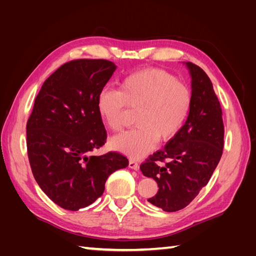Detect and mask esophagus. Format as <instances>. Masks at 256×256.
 Here are the masks:
<instances>
[{"mask_svg":"<svg viewBox=\"0 0 256 256\" xmlns=\"http://www.w3.org/2000/svg\"><path fill=\"white\" fill-rule=\"evenodd\" d=\"M128 167L131 168V170H138L140 166H138V162L136 160H130V162H128Z\"/></svg>","mask_w":256,"mask_h":256,"instance_id":"1","label":"esophagus"}]
</instances>
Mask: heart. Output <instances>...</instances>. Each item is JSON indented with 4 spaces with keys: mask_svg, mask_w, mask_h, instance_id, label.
<instances>
[{
    "mask_svg": "<svg viewBox=\"0 0 256 256\" xmlns=\"http://www.w3.org/2000/svg\"><path fill=\"white\" fill-rule=\"evenodd\" d=\"M103 122L118 133L130 111H138L135 128L111 140V146L134 158L148 153L160 140L165 143L180 131L192 108V91L174 74L148 68L124 77L120 89L103 88L96 99Z\"/></svg>",
    "mask_w": 256,
    "mask_h": 256,
    "instance_id": "b5f03b06",
    "label": "heart"
}]
</instances>
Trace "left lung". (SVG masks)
<instances>
[{
	"mask_svg": "<svg viewBox=\"0 0 256 256\" xmlns=\"http://www.w3.org/2000/svg\"><path fill=\"white\" fill-rule=\"evenodd\" d=\"M187 67L192 79L187 121L164 148L140 166L143 175L158 186L148 201L167 212L184 209L206 186L224 145L222 108L211 80L197 64L187 62Z\"/></svg>",
	"mask_w": 256,
	"mask_h": 256,
	"instance_id": "left-lung-1",
	"label": "left lung"
}]
</instances>
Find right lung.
I'll return each mask as SVG.
<instances>
[{
    "mask_svg": "<svg viewBox=\"0 0 256 256\" xmlns=\"http://www.w3.org/2000/svg\"><path fill=\"white\" fill-rule=\"evenodd\" d=\"M116 66L106 59H76L42 84L26 124L32 172L48 198L77 211L101 197L108 177L128 165L118 152L90 156L106 131L96 99Z\"/></svg>",
    "mask_w": 256,
    "mask_h": 256,
    "instance_id": "obj_1",
    "label": "right lung"
}]
</instances>
